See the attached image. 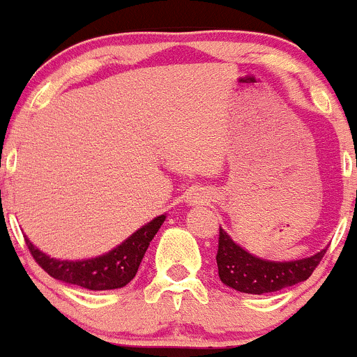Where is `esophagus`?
Instances as JSON below:
<instances>
[{
    "mask_svg": "<svg viewBox=\"0 0 357 357\" xmlns=\"http://www.w3.org/2000/svg\"><path fill=\"white\" fill-rule=\"evenodd\" d=\"M208 199H210V194L203 189L190 190V194L187 196V203L189 204H206Z\"/></svg>",
    "mask_w": 357,
    "mask_h": 357,
    "instance_id": "esophagus-1",
    "label": "esophagus"
}]
</instances>
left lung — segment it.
<instances>
[{
    "label": "left lung",
    "mask_w": 357,
    "mask_h": 357,
    "mask_svg": "<svg viewBox=\"0 0 357 357\" xmlns=\"http://www.w3.org/2000/svg\"><path fill=\"white\" fill-rule=\"evenodd\" d=\"M324 253L326 248L305 259L288 260V262L260 259L246 252L220 227L217 252L218 276L225 287L241 294H273L305 281L316 269Z\"/></svg>",
    "instance_id": "obj_1"
}]
</instances>
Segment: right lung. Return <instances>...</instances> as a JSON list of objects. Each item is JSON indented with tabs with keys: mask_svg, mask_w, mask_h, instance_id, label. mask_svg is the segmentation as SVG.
Wrapping results in <instances>:
<instances>
[{
	"mask_svg": "<svg viewBox=\"0 0 357 357\" xmlns=\"http://www.w3.org/2000/svg\"><path fill=\"white\" fill-rule=\"evenodd\" d=\"M167 213L153 218L137 229L121 245L104 255L83 260H60L41 252L26 236L27 248L38 264L55 280L67 284H76L84 290H118L126 287L135 278L140 262L149 248L151 241L163 225Z\"/></svg>",
	"mask_w": 357,
	"mask_h": 357,
	"instance_id": "1",
	"label": "right lung"
}]
</instances>
